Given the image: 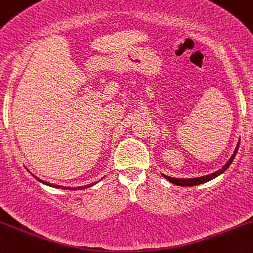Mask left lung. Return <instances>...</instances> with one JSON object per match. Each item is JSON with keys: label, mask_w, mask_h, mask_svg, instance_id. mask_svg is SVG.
<instances>
[{"label": "left lung", "mask_w": 253, "mask_h": 253, "mask_svg": "<svg viewBox=\"0 0 253 253\" xmlns=\"http://www.w3.org/2000/svg\"><path fill=\"white\" fill-rule=\"evenodd\" d=\"M238 147H239V144L237 145L236 147V151H234V153L232 155L231 158H229V161L226 163L225 165L222 167V169H220L219 171H216V172L211 173V175H208V176H203V177H197V178H188V179H181V178H173V177H169V176H165L163 175L165 178L168 179V181L173 183V184L176 185H181V187H193V185H199V184H202V183H206L208 181H211V179H214L215 177L220 176L221 173L225 172L226 170L228 169V167L231 165L232 162H233L234 157H236L237 152H238Z\"/></svg>", "instance_id": "obj_1"}]
</instances>
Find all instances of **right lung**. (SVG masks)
Listing matches in <instances>:
<instances>
[{
	"label": "right lung",
	"mask_w": 253,
	"mask_h": 253,
	"mask_svg": "<svg viewBox=\"0 0 253 253\" xmlns=\"http://www.w3.org/2000/svg\"><path fill=\"white\" fill-rule=\"evenodd\" d=\"M34 177H36V176H34ZM36 178H37V177H36ZM37 179H39V178H37ZM39 182H42V183H43V184H47V185H51V187H56V185H54V184H52V183H47V182H43V181H42V179H39ZM91 185H94V183H92V184H89V185H86V188H88V187H91ZM56 188H60L59 187V185H57V187ZM63 189H70V188H63ZM77 189H82V188H81V187H78L77 188Z\"/></svg>",
	"instance_id": "obj_1"
}]
</instances>
